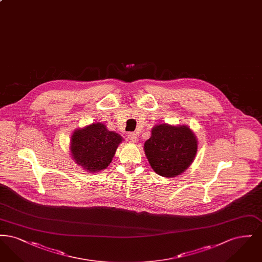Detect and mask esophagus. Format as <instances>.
<instances>
[{"label":"esophagus","instance_id":"34e87169","mask_svg":"<svg viewBox=\"0 0 262 262\" xmlns=\"http://www.w3.org/2000/svg\"><path fill=\"white\" fill-rule=\"evenodd\" d=\"M127 138L133 143H136L137 140H138V137H137V135L136 133H128L127 134Z\"/></svg>","mask_w":262,"mask_h":262}]
</instances>
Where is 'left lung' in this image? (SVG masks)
<instances>
[{"label":"left lung","mask_w":262,"mask_h":262,"mask_svg":"<svg viewBox=\"0 0 262 262\" xmlns=\"http://www.w3.org/2000/svg\"><path fill=\"white\" fill-rule=\"evenodd\" d=\"M144 151L152 169L163 177H176L185 172L198 151V140L186 125H158L144 143Z\"/></svg>","instance_id":"1"}]
</instances>
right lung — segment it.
I'll return each instance as SVG.
<instances>
[{
    "label": "right lung",
    "instance_id": "add662e5",
    "mask_svg": "<svg viewBox=\"0 0 262 262\" xmlns=\"http://www.w3.org/2000/svg\"><path fill=\"white\" fill-rule=\"evenodd\" d=\"M121 136L110 132L104 124L96 123L73 134L71 150L75 162L90 173L106 169L112 162Z\"/></svg>",
    "mask_w": 262,
    "mask_h": 262
}]
</instances>
